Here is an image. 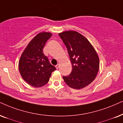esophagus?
Returning <instances> with one entry per match:
<instances>
[{
  "label": "esophagus",
  "instance_id": "34e87169",
  "mask_svg": "<svg viewBox=\"0 0 123 123\" xmlns=\"http://www.w3.org/2000/svg\"><path fill=\"white\" fill-rule=\"evenodd\" d=\"M59 66H60V65H59V64L57 65L56 66H55V68H56V69H58V68H59Z\"/></svg>",
  "mask_w": 123,
  "mask_h": 123
}]
</instances>
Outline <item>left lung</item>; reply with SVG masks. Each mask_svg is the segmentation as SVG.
Masks as SVG:
<instances>
[{
    "label": "left lung",
    "mask_w": 123,
    "mask_h": 123,
    "mask_svg": "<svg viewBox=\"0 0 123 123\" xmlns=\"http://www.w3.org/2000/svg\"><path fill=\"white\" fill-rule=\"evenodd\" d=\"M68 49L72 63L69 75L63 76L68 86L80 89L95 80L99 68V57L87 38L75 31H66L59 34Z\"/></svg>",
    "instance_id": "8db88e82"
}]
</instances>
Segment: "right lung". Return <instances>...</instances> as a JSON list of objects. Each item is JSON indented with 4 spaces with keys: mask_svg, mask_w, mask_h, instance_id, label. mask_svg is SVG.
<instances>
[{
    "mask_svg": "<svg viewBox=\"0 0 123 123\" xmlns=\"http://www.w3.org/2000/svg\"><path fill=\"white\" fill-rule=\"evenodd\" d=\"M52 36L48 32L38 33L29 43L20 57V74L25 81L35 87L46 85L52 73L56 69L43 53L45 43Z\"/></svg>",
    "mask_w": 123,
    "mask_h": 123,
    "instance_id": "obj_1",
    "label": "right lung"
}]
</instances>
